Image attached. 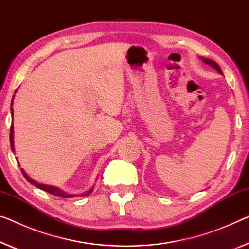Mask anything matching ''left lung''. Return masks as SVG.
Masks as SVG:
<instances>
[{
  "label": "left lung",
  "instance_id": "1",
  "mask_svg": "<svg viewBox=\"0 0 249 249\" xmlns=\"http://www.w3.org/2000/svg\"><path fill=\"white\" fill-rule=\"evenodd\" d=\"M201 60H202V62H205L206 64H208V66H210L212 68L216 69V70L219 72L220 74H223V71H221V69L219 68V66H218L216 62H213V60H208V59H204V58H201Z\"/></svg>",
  "mask_w": 249,
  "mask_h": 249
}]
</instances>
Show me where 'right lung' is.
<instances>
[{"mask_svg": "<svg viewBox=\"0 0 249 249\" xmlns=\"http://www.w3.org/2000/svg\"><path fill=\"white\" fill-rule=\"evenodd\" d=\"M12 105H13V99H12ZM12 117H13V110H12ZM13 133H14V131H13V124H11V130H10V143H11V148H12V151H14ZM21 171H22L23 176H24V177H25L26 180H28L30 183H32V185H34L36 187H37V188H40V189H42V190L48 191L49 194H52V195H54V196H58V197H62V198H70V197H74V195H68V194H66V193H63V191H61L59 188H56V187L48 186V185H42V183H39V182L34 181V180H32L31 178L29 177L28 175H26V174L24 173V170L21 169ZM92 190H93V189H91V190L88 191V193H86V194H82L81 196H87V195H89L90 193H92Z\"/></svg>", "mask_w": 249, "mask_h": 249, "instance_id": "obj_1", "label": "right lung"}]
</instances>
